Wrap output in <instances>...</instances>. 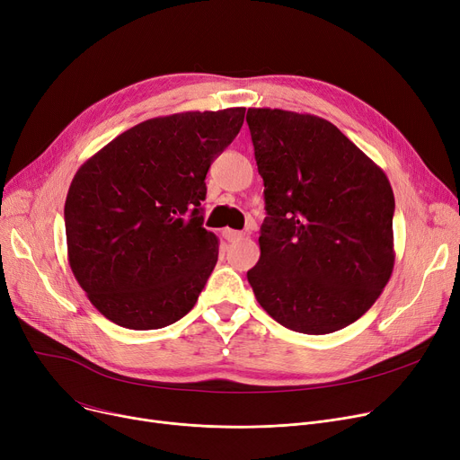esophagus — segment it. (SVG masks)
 Instances as JSON below:
<instances>
[{
    "label": "esophagus",
    "instance_id": "34e87169",
    "mask_svg": "<svg viewBox=\"0 0 460 460\" xmlns=\"http://www.w3.org/2000/svg\"><path fill=\"white\" fill-rule=\"evenodd\" d=\"M224 236H226V240L227 243H240V240L244 238V233H240V231H231V229H226L224 231Z\"/></svg>",
    "mask_w": 460,
    "mask_h": 460
}]
</instances>
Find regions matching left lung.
Wrapping results in <instances>:
<instances>
[{"mask_svg": "<svg viewBox=\"0 0 460 460\" xmlns=\"http://www.w3.org/2000/svg\"><path fill=\"white\" fill-rule=\"evenodd\" d=\"M246 120L269 214L248 270L255 298L288 330H341L394 272L390 181L326 119L250 108Z\"/></svg>", "mask_w": 460, "mask_h": 460, "instance_id": "left-lung-1", "label": "left lung"}]
</instances>
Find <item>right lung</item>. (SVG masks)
<instances>
[{"label": "right lung", "mask_w": 460, "mask_h": 460, "mask_svg": "<svg viewBox=\"0 0 460 460\" xmlns=\"http://www.w3.org/2000/svg\"><path fill=\"white\" fill-rule=\"evenodd\" d=\"M244 113L143 120L76 172L65 201L68 264L108 321L156 330L196 305L217 261V238L203 227L205 177Z\"/></svg>", "instance_id": "right-lung-1"}]
</instances>
